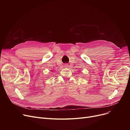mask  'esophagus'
Returning a JSON list of instances; mask_svg holds the SVG:
<instances>
[{
  "label": "esophagus",
  "mask_w": 130,
  "mask_h": 130,
  "mask_svg": "<svg viewBox=\"0 0 130 130\" xmlns=\"http://www.w3.org/2000/svg\"><path fill=\"white\" fill-rule=\"evenodd\" d=\"M67 66H68V65H67V64H65V65H64V67H67Z\"/></svg>",
  "instance_id": "obj_1"
}]
</instances>
